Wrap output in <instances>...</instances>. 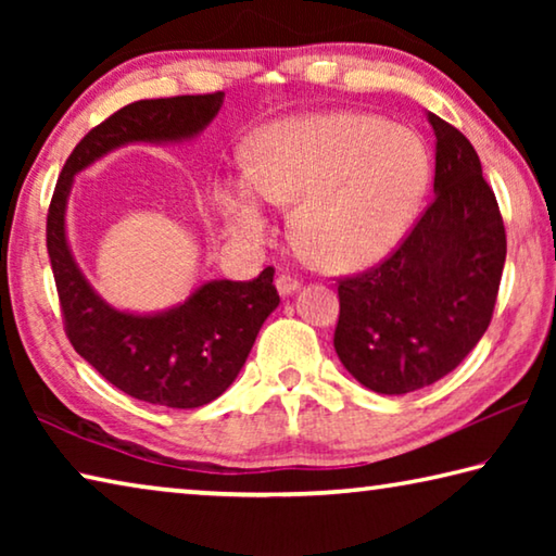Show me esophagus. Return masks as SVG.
I'll return each instance as SVG.
<instances>
[{
	"instance_id": "34e87169",
	"label": "esophagus",
	"mask_w": 556,
	"mask_h": 556,
	"mask_svg": "<svg viewBox=\"0 0 556 556\" xmlns=\"http://www.w3.org/2000/svg\"><path fill=\"white\" fill-rule=\"evenodd\" d=\"M275 285H277V289H279V294H281V296H289V294H294V291L299 289L301 281H299V277H294V275H287V271H285V275H279V277H277Z\"/></svg>"
}]
</instances>
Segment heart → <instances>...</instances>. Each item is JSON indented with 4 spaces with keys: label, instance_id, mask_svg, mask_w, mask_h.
Wrapping results in <instances>:
<instances>
[{
    "label": "heart",
    "instance_id": "1",
    "mask_svg": "<svg viewBox=\"0 0 556 556\" xmlns=\"http://www.w3.org/2000/svg\"><path fill=\"white\" fill-rule=\"evenodd\" d=\"M431 184L417 131L365 112L285 119L262 131L252 168L220 193L232 228L260 238L262 199L299 203L304 255L328 271L378 265L404 240Z\"/></svg>",
    "mask_w": 556,
    "mask_h": 556
}]
</instances>
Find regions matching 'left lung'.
Listing matches in <instances>:
<instances>
[{
	"mask_svg": "<svg viewBox=\"0 0 556 556\" xmlns=\"http://www.w3.org/2000/svg\"><path fill=\"white\" fill-rule=\"evenodd\" d=\"M434 201L378 265L338 277L336 353L380 394L444 378L491 326L505 265V225L473 144L434 112Z\"/></svg>",
	"mask_w": 556,
	"mask_h": 556,
	"instance_id": "8db88e82",
	"label": "left lung"
}]
</instances>
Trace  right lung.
I'll list each match as a JSON object with an SVG mask.
<instances>
[{
    "label": "right lung",
    "instance_id": "obj_1",
    "mask_svg": "<svg viewBox=\"0 0 556 556\" xmlns=\"http://www.w3.org/2000/svg\"><path fill=\"white\" fill-rule=\"evenodd\" d=\"M223 92L139 100L117 110L80 139L55 181L46 248H49L63 328L75 353L129 397L174 409H193L230 388L248 361L265 318L279 304L275 269L252 281H208L181 306L156 316L122 314L108 306L86 277L65 240V199L73 174L127 142L188 139L208 125Z\"/></svg>",
    "mask_w": 556,
    "mask_h": 556
}]
</instances>
